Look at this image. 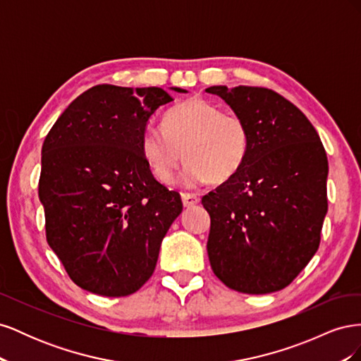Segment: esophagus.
<instances>
[{"label":"esophagus","instance_id":"esophagus-1","mask_svg":"<svg viewBox=\"0 0 361 361\" xmlns=\"http://www.w3.org/2000/svg\"><path fill=\"white\" fill-rule=\"evenodd\" d=\"M180 197H182V203H183L185 207H192V206L200 203V197H197V195H195V194L183 192Z\"/></svg>","mask_w":361,"mask_h":361}]
</instances>
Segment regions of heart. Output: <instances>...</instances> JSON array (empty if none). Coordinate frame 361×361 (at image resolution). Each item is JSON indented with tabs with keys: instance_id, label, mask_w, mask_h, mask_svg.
<instances>
[{
	"instance_id": "b5f03b06",
	"label": "heart",
	"mask_w": 361,
	"mask_h": 361,
	"mask_svg": "<svg viewBox=\"0 0 361 361\" xmlns=\"http://www.w3.org/2000/svg\"><path fill=\"white\" fill-rule=\"evenodd\" d=\"M248 150L250 130L244 118L223 113L202 97L170 108L162 128L149 126L141 135V154L157 180L170 183L183 159L187 166L180 180L188 188L232 179Z\"/></svg>"
}]
</instances>
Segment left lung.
Instances as JSON below:
<instances>
[{"label": "left lung", "instance_id": "1", "mask_svg": "<svg viewBox=\"0 0 361 361\" xmlns=\"http://www.w3.org/2000/svg\"><path fill=\"white\" fill-rule=\"evenodd\" d=\"M244 118L250 150L232 179L202 199L214 274L243 293L286 288L314 256L326 215L329 161L313 125L264 87L212 85Z\"/></svg>", "mask_w": 361, "mask_h": 361}]
</instances>
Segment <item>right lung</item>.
Returning <instances> with one entry per match:
<instances>
[{"label": "right lung", "mask_w": 361, "mask_h": 361, "mask_svg": "<svg viewBox=\"0 0 361 361\" xmlns=\"http://www.w3.org/2000/svg\"><path fill=\"white\" fill-rule=\"evenodd\" d=\"M171 101L159 87L96 85L43 141L39 199L47 239L84 290L126 297L154 274L162 239L183 206L179 192L154 178L141 135Z\"/></svg>", "instance_id": "right-lung-1"}]
</instances>
